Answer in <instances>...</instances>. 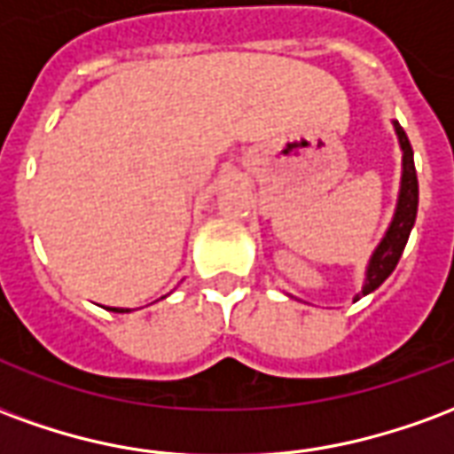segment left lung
Here are the masks:
<instances>
[{"mask_svg":"<svg viewBox=\"0 0 454 454\" xmlns=\"http://www.w3.org/2000/svg\"><path fill=\"white\" fill-rule=\"evenodd\" d=\"M394 126H396L401 150H403V175H401L399 204H396V214H394V221H391L387 236H384L380 247L372 255L370 267H367V279H364L362 294H357V299L374 292L394 272V267L399 262L401 253L406 247V240L411 236V228H413V221H416V211H419V177H416V165H413V150H411V143L406 138V130L401 129L399 123H394Z\"/></svg>","mask_w":454,"mask_h":454,"instance_id":"obj_1","label":"left lung"}]
</instances>
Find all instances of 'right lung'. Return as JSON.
<instances>
[{"mask_svg":"<svg viewBox=\"0 0 454 454\" xmlns=\"http://www.w3.org/2000/svg\"><path fill=\"white\" fill-rule=\"evenodd\" d=\"M112 311H119V314H123V311H129V309H112Z\"/></svg>","mask_w":454,"mask_h":454,"instance_id":"right-lung-1","label":"right lung"}]
</instances>
